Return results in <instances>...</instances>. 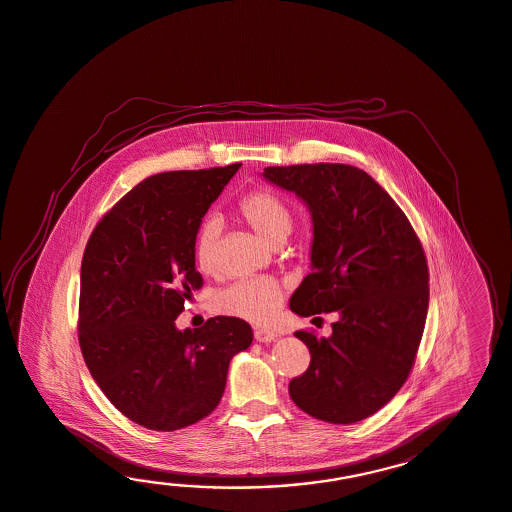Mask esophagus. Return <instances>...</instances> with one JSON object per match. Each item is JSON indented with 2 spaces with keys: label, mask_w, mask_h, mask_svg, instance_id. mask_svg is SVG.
<instances>
[{
  "label": "esophagus",
  "mask_w": 512,
  "mask_h": 512,
  "mask_svg": "<svg viewBox=\"0 0 512 512\" xmlns=\"http://www.w3.org/2000/svg\"><path fill=\"white\" fill-rule=\"evenodd\" d=\"M254 339L258 343H271V341L278 339V333L274 332V330H269V328H256L254 330Z\"/></svg>",
  "instance_id": "obj_1"
}]
</instances>
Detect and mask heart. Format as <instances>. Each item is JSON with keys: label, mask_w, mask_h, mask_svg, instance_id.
<instances>
[{"label": "heart", "mask_w": 512, "mask_h": 512, "mask_svg": "<svg viewBox=\"0 0 512 512\" xmlns=\"http://www.w3.org/2000/svg\"><path fill=\"white\" fill-rule=\"evenodd\" d=\"M238 212L262 238L284 241L293 228V210L286 199L271 188L247 191L238 203ZM219 225L215 219L204 221L193 239V256L199 271L212 273L217 258ZM284 286L271 276L243 278L225 287L214 297V308L230 317L252 322L269 321L284 300Z\"/></svg>", "instance_id": "1"}]
</instances>
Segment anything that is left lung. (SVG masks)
Returning a JSON list of instances; mask_svg holds the SVG:
<instances>
[{"instance_id":"obj_1","label":"left lung","mask_w":512,"mask_h":512,"mask_svg":"<svg viewBox=\"0 0 512 512\" xmlns=\"http://www.w3.org/2000/svg\"><path fill=\"white\" fill-rule=\"evenodd\" d=\"M263 177L295 191L313 219V271L289 308L315 319L339 315L330 337L295 332L311 361L289 381L291 400L330 424L369 418L415 365L429 304L422 243L393 197L359 167H265Z\"/></svg>"}]
</instances>
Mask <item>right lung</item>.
<instances>
[{"label": "right lung", "mask_w": 512, "mask_h": 512, "mask_svg": "<svg viewBox=\"0 0 512 512\" xmlns=\"http://www.w3.org/2000/svg\"><path fill=\"white\" fill-rule=\"evenodd\" d=\"M241 164L153 175L101 217L84 249L79 345L99 389L143 428L175 431L210 415L230 359L252 328L215 317L180 332L184 300L203 287L193 239Z\"/></svg>", "instance_id": "add662e5"}]
</instances>
